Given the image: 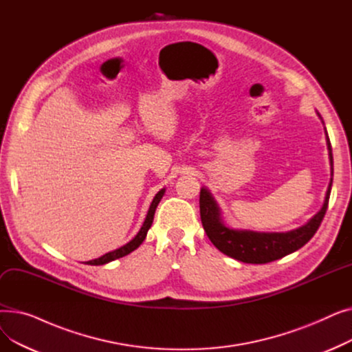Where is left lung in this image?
Returning a JSON list of instances; mask_svg holds the SVG:
<instances>
[{
  "label": "left lung",
  "mask_w": 352,
  "mask_h": 352,
  "mask_svg": "<svg viewBox=\"0 0 352 352\" xmlns=\"http://www.w3.org/2000/svg\"><path fill=\"white\" fill-rule=\"evenodd\" d=\"M322 121L320 113H317ZM324 124V121H322ZM327 146L329 153L331 164V179L325 194L324 204L321 210L314 215L304 226L285 231V232H264L252 231L243 228H232L226 224L223 211H221L218 202L210 192L207 187H202L199 192V214L202 227H204L211 243L223 254L247 264H267L280 258L292 254L301 247H304L309 239L317 232L321 226V221L328 208V199L332 187V175H334V162H332L331 142L327 134Z\"/></svg>",
  "instance_id": "left-lung-1"
}]
</instances>
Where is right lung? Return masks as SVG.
<instances>
[{
  "instance_id": "obj_1",
  "label": "right lung",
  "mask_w": 352,
  "mask_h": 352,
  "mask_svg": "<svg viewBox=\"0 0 352 352\" xmlns=\"http://www.w3.org/2000/svg\"><path fill=\"white\" fill-rule=\"evenodd\" d=\"M164 194H165V188L160 190V191L155 194V197H154V199H153V202H151V206H150V210H148L146 217H145V219H144L142 227L140 228V231L137 232V235L131 239V241L126 243L125 245H122V247H120V248H117V250H114V251H109V252H107V254H104V255L96 258V260L87 261V263H84V264H88V265H104V264H108V263L114 261V260H118V258H122V256L128 255L129 252H133L134 250H137V248L142 244L144 239H145L148 230H150L151 226H153L155 210H157V207H158V204H160L161 198L164 197Z\"/></svg>"
}]
</instances>
